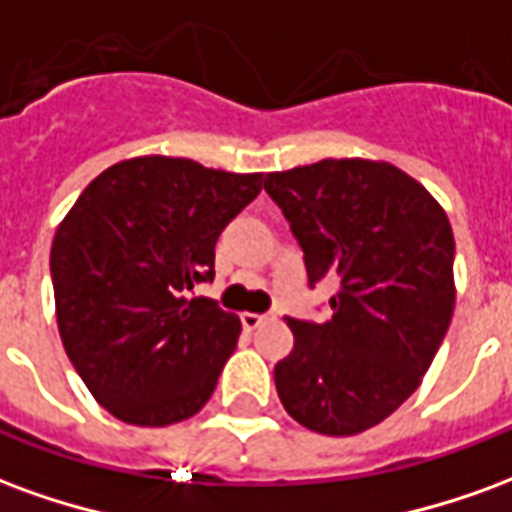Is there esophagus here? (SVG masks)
<instances>
[{"mask_svg":"<svg viewBox=\"0 0 512 512\" xmlns=\"http://www.w3.org/2000/svg\"><path fill=\"white\" fill-rule=\"evenodd\" d=\"M266 321L268 315H257V312H244V315H241V323H244L246 332H255V329H260Z\"/></svg>","mask_w":512,"mask_h":512,"instance_id":"34e87169","label":"esophagus"}]
</instances>
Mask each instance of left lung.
<instances>
[{
    "label": "left lung",
    "instance_id": "left-lung-1",
    "mask_svg": "<svg viewBox=\"0 0 512 512\" xmlns=\"http://www.w3.org/2000/svg\"><path fill=\"white\" fill-rule=\"evenodd\" d=\"M263 186L290 222L310 285L340 279L329 321L288 318L293 351L274 367L279 400L315 433H362L411 397L450 329V219L386 161L323 158L268 172Z\"/></svg>",
    "mask_w": 512,
    "mask_h": 512
}]
</instances>
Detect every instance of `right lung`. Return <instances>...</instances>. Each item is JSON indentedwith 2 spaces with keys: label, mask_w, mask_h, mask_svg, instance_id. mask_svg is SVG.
<instances>
[{
  "label": "right lung",
  "mask_w": 512,
  "mask_h": 512,
  "mask_svg": "<svg viewBox=\"0 0 512 512\" xmlns=\"http://www.w3.org/2000/svg\"><path fill=\"white\" fill-rule=\"evenodd\" d=\"M260 189V172L139 156L104 169L62 219L51 244L57 326L109 414L164 428L208 403L241 321L189 290L211 282L216 238Z\"/></svg>",
  "instance_id": "right-lung-1"
}]
</instances>
